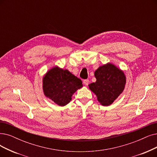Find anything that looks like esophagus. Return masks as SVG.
<instances>
[{
    "label": "esophagus",
    "mask_w": 157,
    "mask_h": 157,
    "mask_svg": "<svg viewBox=\"0 0 157 157\" xmlns=\"http://www.w3.org/2000/svg\"><path fill=\"white\" fill-rule=\"evenodd\" d=\"M89 82H90V81H89L88 79L84 80V82H83V83H84V84L85 86H87V85H88V84H89Z\"/></svg>",
    "instance_id": "esophagus-1"
}]
</instances>
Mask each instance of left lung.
Segmentation results:
<instances>
[{
  "label": "left lung",
  "instance_id": "8db88e82",
  "mask_svg": "<svg viewBox=\"0 0 157 157\" xmlns=\"http://www.w3.org/2000/svg\"><path fill=\"white\" fill-rule=\"evenodd\" d=\"M94 75L97 80L88 85L90 90L95 94L100 104L111 105L124 90L126 75L111 62L99 66Z\"/></svg>",
  "mask_w": 157,
  "mask_h": 157
}]
</instances>
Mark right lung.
<instances>
[{"instance_id": "add662e5", "label": "right lung", "mask_w": 157, "mask_h": 157, "mask_svg": "<svg viewBox=\"0 0 157 157\" xmlns=\"http://www.w3.org/2000/svg\"><path fill=\"white\" fill-rule=\"evenodd\" d=\"M83 86L80 78L67 70L56 66L44 75L42 89L44 95L59 106H64L71 100V97Z\"/></svg>"}]
</instances>
